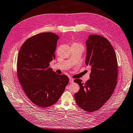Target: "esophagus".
<instances>
[{
  "instance_id": "34e87169",
  "label": "esophagus",
  "mask_w": 133,
  "mask_h": 133,
  "mask_svg": "<svg viewBox=\"0 0 133 133\" xmlns=\"http://www.w3.org/2000/svg\"><path fill=\"white\" fill-rule=\"evenodd\" d=\"M74 79L73 78H70L69 79V82H70V83H73V82H74Z\"/></svg>"
}]
</instances>
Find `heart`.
<instances>
[{
  "label": "heart",
  "instance_id": "1",
  "mask_svg": "<svg viewBox=\"0 0 133 133\" xmlns=\"http://www.w3.org/2000/svg\"><path fill=\"white\" fill-rule=\"evenodd\" d=\"M72 45H80V46H82L81 44H78V43H76V42H75V43H74Z\"/></svg>",
  "mask_w": 133,
  "mask_h": 133
}]
</instances>
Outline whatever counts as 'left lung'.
Instances as JSON below:
<instances>
[{"label": "left lung", "mask_w": 133, "mask_h": 133, "mask_svg": "<svg viewBox=\"0 0 133 133\" xmlns=\"http://www.w3.org/2000/svg\"><path fill=\"white\" fill-rule=\"evenodd\" d=\"M86 45L85 63L91 67L90 78L85 83L80 79L74 80L79 86L74 97L79 108L92 112L102 108L112 94L117 82L118 65L113 47L104 37L90 35Z\"/></svg>", "instance_id": "left-lung-1"}]
</instances>
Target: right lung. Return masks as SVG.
<instances>
[{"label": "right lung", "instance_id": "add662e5", "mask_svg": "<svg viewBox=\"0 0 133 133\" xmlns=\"http://www.w3.org/2000/svg\"><path fill=\"white\" fill-rule=\"evenodd\" d=\"M60 37L51 32L42 33L26 40L19 50L17 76L26 96L34 104L46 108L55 104L69 82L49 67L55 59V52Z\"/></svg>", "mask_w": 133, "mask_h": 133}]
</instances>
